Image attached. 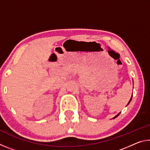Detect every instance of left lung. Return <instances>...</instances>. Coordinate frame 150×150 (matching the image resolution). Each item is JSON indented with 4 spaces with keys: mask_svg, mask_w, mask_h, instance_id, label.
Returning <instances> with one entry per match:
<instances>
[{
    "mask_svg": "<svg viewBox=\"0 0 150 150\" xmlns=\"http://www.w3.org/2000/svg\"><path fill=\"white\" fill-rule=\"evenodd\" d=\"M131 100H132V98H130V101H129V102H128V104H129V103H130V101H131ZM120 113H118V115H116V116H115V117H114L113 118H116V117H117V116H118L119 115H120Z\"/></svg>",
    "mask_w": 150,
    "mask_h": 150,
    "instance_id": "obj_1",
    "label": "left lung"
}]
</instances>
